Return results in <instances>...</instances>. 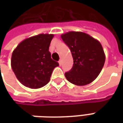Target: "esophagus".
I'll return each mask as SVG.
<instances>
[{
    "label": "esophagus",
    "mask_w": 123,
    "mask_h": 123,
    "mask_svg": "<svg viewBox=\"0 0 123 123\" xmlns=\"http://www.w3.org/2000/svg\"><path fill=\"white\" fill-rule=\"evenodd\" d=\"M59 65H60V66H61V64H62V61H61V60H60V61H59Z\"/></svg>",
    "instance_id": "34e87169"
}]
</instances>
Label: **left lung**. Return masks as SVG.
<instances>
[{
	"label": "left lung",
	"instance_id": "obj_1",
	"mask_svg": "<svg viewBox=\"0 0 123 123\" xmlns=\"http://www.w3.org/2000/svg\"><path fill=\"white\" fill-rule=\"evenodd\" d=\"M70 48L73 67L65 73L67 80L76 86L90 84L98 77L105 61V55L100 42L87 33L69 31L61 35Z\"/></svg>",
	"mask_w": 123,
	"mask_h": 123
}]
</instances>
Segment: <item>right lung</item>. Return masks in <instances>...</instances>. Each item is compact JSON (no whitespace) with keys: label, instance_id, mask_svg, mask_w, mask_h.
Segmentation results:
<instances>
[{"label":"right lung","instance_id":"right-lung-1","mask_svg":"<svg viewBox=\"0 0 123 123\" xmlns=\"http://www.w3.org/2000/svg\"><path fill=\"white\" fill-rule=\"evenodd\" d=\"M53 34H39L22 41L12 52L11 67L21 84L32 89L40 88L49 82L59 63L49 51Z\"/></svg>","mask_w":123,"mask_h":123}]
</instances>
